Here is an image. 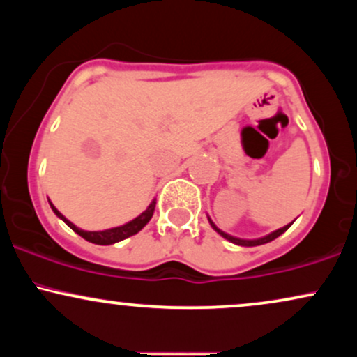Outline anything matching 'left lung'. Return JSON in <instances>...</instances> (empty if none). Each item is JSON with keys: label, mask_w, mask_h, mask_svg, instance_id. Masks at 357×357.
I'll return each instance as SVG.
<instances>
[{"label": "left lung", "mask_w": 357, "mask_h": 357, "mask_svg": "<svg viewBox=\"0 0 357 357\" xmlns=\"http://www.w3.org/2000/svg\"><path fill=\"white\" fill-rule=\"evenodd\" d=\"M210 223H211V227L215 228L216 231L220 233L221 236H223V238H227V240H230L231 243H236V245H241V247H257V245H264V243H268V241H272V240H275L277 236H280L282 233H285L287 230H289L290 228V225H285L284 228H280V230H277V231H273V233H270V235H267V236H264V238H258V240H240V238H235V236H230V235H227V233H223L221 230H218V228L215 227V225H213V221L210 220Z\"/></svg>", "instance_id": "8db88e82"}]
</instances>
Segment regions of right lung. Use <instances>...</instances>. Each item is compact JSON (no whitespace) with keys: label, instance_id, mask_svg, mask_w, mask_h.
Wrapping results in <instances>:
<instances>
[{"label":"right lung","instance_id":"add662e5","mask_svg":"<svg viewBox=\"0 0 357 357\" xmlns=\"http://www.w3.org/2000/svg\"><path fill=\"white\" fill-rule=\"evenodd\" d=\"M50 206H52V210L55 211V215L59 216V218L63 220L65 223H67L73 231L79 233L82 238H85L87 241H90V243H96V245H112V243H117V241L126 240V238H129V236L136 235V233H139L142 230V228L146 227L147 221L153 218V213H154V208H155V199L149 204V206H147V210L144 213H141V215L137 216V218L129 221V223L122 225V227L110 228V230H104V231H84V230H80V228H77L75 225L70 223V221L65 218V216L61 215V213L56 210V208L53 206L52 203H50Z\"/></svg>","mask_w":357,"mask_h":357}]
</instances>
